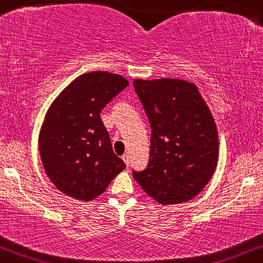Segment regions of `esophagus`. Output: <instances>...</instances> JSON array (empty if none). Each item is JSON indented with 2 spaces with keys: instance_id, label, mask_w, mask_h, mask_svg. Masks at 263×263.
Returning a JSON list of instances; mask_svg holds the SVG:
<instances>
[{
  "instance_id": "esophagus-1",
  "label": "esophagus",
  "mask_w": 263,
  "mask_h": 263,
  "mask_svg": "<svg viewBox=\"0 0 263 263\" xmlns=\"http://www.w3.org/2000/svg\"><path fill=\"white\" fill-rule=\"evenodd\" d=\"M121 158H123V161L125 162L126 166H129V163H130V156H129V154H124Z\"/></svg>"
}]
</instances>
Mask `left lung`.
Wrapping results in <instances>:
<instances>
[{"instance_id":"obj_1","label":"left lung","mask_w":263,"mask_h":263,"mask_svg":"<svg viewBox=\"0 0 263 263\" xmlns=\"http://www.w3.org/2000/svg\"><path fill=\"white\" fill-rule=\"evenodd\" d=\"M133 85L152 128L149 163L133 177L159 204L194 199L218 164L219 137L210 109L187 81L134 80Z\"/></svg>"}]
</instances>
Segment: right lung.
I'll return each instance as SVG.
<instances>
[{
    "label": "right lung",
    "mask_w": 263,
    "mask_h": 263,
    "mask_svg": "<svg viewBox=\"0 0 263 263\" xmlns=\"http://www.w3.org/2000/svg\"><path fill=\"white\" fill-rule=\"evenodd\" d=\"M128 85L115 73H85L51 102L39 133L40 158L51 182L67 196L91 201L125 168L100 112Z\"/></svg>",
    "instance_id": "add662e5"
}]
</instances>
